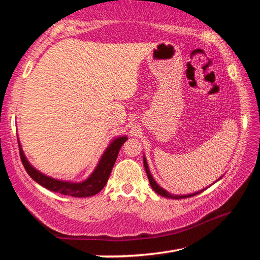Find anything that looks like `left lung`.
Instances as JSON below:
<instances>
[{"label":"left lung","mask_w":260,"mask_h":260,"mask_svg":"<svg viewBox=\"0 0 260 260\" xmlns=\"http://www.w3.org/2000/svg\"><path fill=\"white\" fill-rule=\"evenodd\" d=\"M143 164H144V169H146V172H147V175H148V179H149V182H150V186L151 188L155 190L158 195H160L162 197H169V199H174V200H179V199H187V197H191V196H195L196 193L199 192H195V193H191V195H182V196H173L171 195L170 192H167L166 190H164L161 187L158 186V184L156 183L155 180H153L152 175L150 173V171H149V167H148V164L146 161V158H143Z\"/></svg>","instance_id":"1"}]
</instances>
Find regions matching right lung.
I'll return each instance as SVG.
<instances>
[{
	"label": "right lung",
	"mask_w": 260,
	"mask_h": 260,
	"mask_svg": "<svg viewBox=\"0 0 260 260\" xmlns=\"http://www.w3.org/2000/svg\"><path fill=\"white\" fill-rule=\"evenodd\" d=\"M126 136H121V138H118L112 141V143L110 144L107 150L103 153V156L101 158L99 165L95 169L93 174L80 183L59 181V180L49 178L47 175L40 173L33 166H30L29 162L26 160L24 152L19 146L20 159L29 177L39 184H41L42 187L49 189L51 191L63 193V195H69L73 197H89L100 192L104 188L105 184H107L110 174H111L112 167L118 157V153H119L120 148L126 142Z\"/></svg>",
	"instance_id": "add662e5"
}]
</instances>
